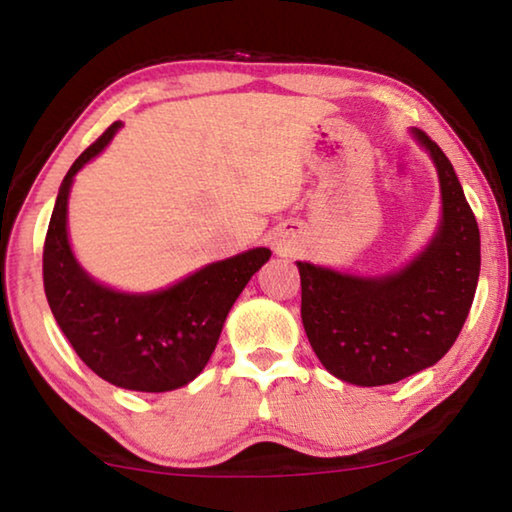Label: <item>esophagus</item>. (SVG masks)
Segmentation results:
<instances>
[{"label":"esophagus","mask_w":512,"mask_h":512,"mask_svg":"<svg viewBox=\"0 0 512 512\" xmlns=\"http://www.w3.org/2000/svg\"><path fill=\"white\" fill-rule=\"evenodd\" d=\"M271 248L275 250V253H280V255H291L293 253L291 241L284 237V235H277V232L271 237Z\"/></svg>","instance_id":"obj_1"}]
</instances>
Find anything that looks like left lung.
<instances>
[{"label": "left lung", "instance_id": "obj_1", "mask_svg": "<svg viewBox=\"0 0 512 512\" xmlns=\"http://www.w3.org/2000/svg\"><path fill=\"white\" fill-rule=\"evenodd\" d=\"M440 183L436 235L409 264L386 275H354L296 262L302 325L327 372L354 386H386L433 366L470 314L481 271L474 212L447 155L411 128Z\"/></svg>", "mask_w": 512, "mask_h": 512}]
</instances>
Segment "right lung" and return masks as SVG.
Instances as JSON below:
<instances>
[{
    "mask_svg": "<svg viewBox=\"0 0 512 512\" xmlns=\"http://www.w3.org/2000/svg\"><path fill=\"white\" fill-rule=\"evenodd\" d=\"M119 128L121 121H115L60 183L42 253L45 293L67 341L101 379L126 391H176L201 375L228 311L271 250L250 248L149 293L117 291L94 280L69 246L67 201L76 173L106 149Z\"/></svg>",
    "mask_w": 512,
    "mask_h": 512,
    "instance_id": "1",
    "label": "right lung"
}]
</instances>
